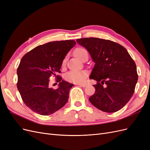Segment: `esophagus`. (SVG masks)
Listing matches in <instances>:
<instances>
[{
  "mask_svg": "<svg viewBox=\"0 0 150 150\" xmlns=\"http://www.w3.org/2000/svg\"><path fill=\"white\" fill-rule=\"evenodd\" d=\"M78 85H79V86H81V87H83V88H85L86 87V84H78Z\"/></svg>",
  "mask_w": 150,
  "mask_h": 150,
  "instance_id": "1",
  "label": "esophagus"
}]
</instances>
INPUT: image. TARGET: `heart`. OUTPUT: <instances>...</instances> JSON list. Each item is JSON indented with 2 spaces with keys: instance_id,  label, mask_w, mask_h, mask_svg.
<instances>
[{
  "instance_id": "heart-1",
  "label": "heart",
  "mask_w": 150,
  "mask_h": 150,
  "mask_svg": "<svg viewBox=\"0 0 150 150\" xmlns=\"http://www.w3.org/2000/svg\"><path fill=\"white\" fill-rule=\"evenodd\" d=\"M74 55L76 57L79 59H82V58L85 54H88V52L84 48L79 47L77 48L74 51ZM66 62V59L62 62V65H64ZM87 73L84 71H78V70H72L68 72L66 74V79L67 81L74 83H83L86 80Z\"/></svg>"
}]
</instances>
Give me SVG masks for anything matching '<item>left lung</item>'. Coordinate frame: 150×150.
I'll use <instances>...</instances> for the list:
<instances>
[{"label": "left lung", "mask_w": 150, "mask_h": 150, "mask_svg": "<svg viewBox=\"0 0 150 150\" xmlns=\"http://www.w3.org/2000/svg\"><path fill=\"white\" fill-rule=\"evenodd\" d=\"M77 42L89 53L94 66L89 79L97 81L89 98L93 106L106 112L123 108L132 97L138 81L137 66L127 50L110 40L82 38Z\"/></svg>", "instance_id": "1"}]
</instances>
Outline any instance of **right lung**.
<instances>
[{
  "mask_svg": "<svg viewBox=\"0 0 150 150\" xmlns=\"http://www.w3.org/2000/svg\"><path fill=\"white\" fill-rule=\"evenodd\" d=\"M74 40L40 45L21 59L17 74V89L25 105L40 115H49L64 106L73 84L57 76V89L48 86L49 78L61 72L66 54L76 45Z\"/></svg>",
  "mask_w": 150,
  "mask_h": 150,
  "instance_id": "1",
  "label": "right lung"
}]
</instances>
